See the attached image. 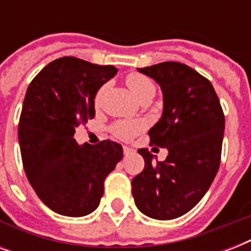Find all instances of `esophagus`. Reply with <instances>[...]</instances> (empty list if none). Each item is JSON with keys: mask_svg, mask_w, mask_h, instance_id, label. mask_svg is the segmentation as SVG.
<instances>
[{"mask_svg": "<svg viewBox=\"0 0 251 251\" xmlns=\"http://www.w3.org/2000/svg\"><path fill=\"white\" fill-rule=\"evenodd\" d=\"M134 152H135V150L131 149V147H127V146H124V155L125 156H129V155H131Z\"/></svg>", "mask_w": 251, "mask_h": 251, "instance_id": "34e87169", "label": "esophagus"}]
</instances>
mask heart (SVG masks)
<instances>
[{
  "label": "heart",
  "mask_w": 251,
  "mask_h": 251,
  "mask_svg": "<svg viewBox=\"0 0 251 251\" xmlns=\"http://www.w3.org/2000/svg\"><path fill=\"white\" fill-rule=\"evenodd\" d=\"M126 84L131 91V94L135 96L137 100H141L145 96L150 94H155V86H153L152 80L149 79L147 76L137 74V73H131L126 76ZM104 87H101L96 94V101L101 98ZM141 124L134 121H120L112 126V133L120 139H131L135 137L139 131H141Z\"/></svg>",
  "instance_id": "heart-1"
}]
</instances>
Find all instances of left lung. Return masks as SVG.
<instances>
[{
	"mask_svg": "<svg viewBox=\"0 0 251 251\" xmlns=\"http://www.w3.org/2000/svg\"><path fill=\"white\" fill-rule=\"evenodd\" d=\"M138 72L163 92V114L150 129V145L164 147V161L152 163L138 150L145 169L131 181L135 206L157 220L182 216L204 197L218 173L226 118L208 79L179 62H161Z\"/></svg>",
	"mask_w": 251,
	"mask_h": 251,
	"instance_id": "8db88e82",
	"label": "left lung"
}]
</instances>
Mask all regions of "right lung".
Returning <instances> with one entry per match:
<instances>
[{
	"mask_svg": "<svg viewBox=\"0 0 251 251\" xmlns=\"http://www.w3.org/2000/svg\"><path fill=\"white\" fill-rule=\"evenodd\" d=\"M116 74L110 65L62 57L27 88L18 126L23 168L41 202L57 214L79 218L96 210L104 179L124 156L116 142L74 139L76 127L95 117L99 88Z\"/></svg>",
	"mask_w": 251,
	"mask_h": 251,
	"instance_id": "right-lung-1",
	"label": "right lung"
}]
</instances>
